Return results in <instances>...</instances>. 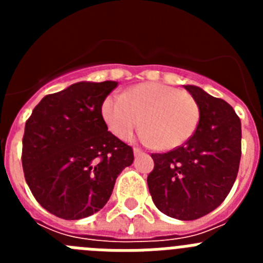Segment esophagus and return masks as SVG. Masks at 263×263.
I'll list each match as a JSON object with an SVG mask.
<instances>
[{
  "label": "esophagus",
  "instance_id": "esophagus-1",
  "mask_svg": "<svg viewBox=\"0 0 263 263\" xmlns=\"http://www.w3.org/2000/svg\"><path fill=\"white\" fill-rule=\"evenodd\" d=\"M133 153H134V155H136V157H138V155L143 154L142 150H141V148H138V147H134L133 148Z\"/></svg>",
  "mask_w": 263,
  "mask_h": 263
}]
</instances>
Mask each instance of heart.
I'll return each mask as SVG.
<instances>
[{
  "mask_svg": "<svg viewBox=\"0 0 263 263\" xmlns=\"http://www.w3.org/2000/svg\"><path fill=\"white\" fill-rule=\"evenodd\" d=\"M101 115L109 130L121 139L127 138L142 122L141 141L162 150H173L187 142L200 120L194 97L160 83H142L122 96L109 95Z\"/></svg>",
  "mask_w": 263,
  "mask_h": 263,
  "instance_id": "b5f03b06",
  "label": "heart"
}]
</instances>
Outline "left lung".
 <instances>
[{"mask_svg":"<svg viewBox=\"0 0 263 263\" xmlns=\"http://www.w3.org/2000/svg\"><path fill=\"white\" fill-rule=\"evenodd\" d=\"M200 120L183 146L153 154L147 185L158 210L178 220H196L216 210L234 184L241 159V121L227 101L184 85Z\"/></svg>","mask_w":263,"mask_h":263,"instance_id":"8db88e82","label":"left lung"}]
</instances>
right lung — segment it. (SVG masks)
Instances as JSON below:
<instances>
[{
    "label": "right lung",
    "mask_w": 263,
    "mask_h": 263,
    "mask_svg": "<svg viewBox=\"0 0 263 263\" xmlns=\"http://www.w3.org/2000/svg\"><path fill=\"white\" fill-rule=\"evenodd\" d=\"M116 81H80L47 95L26 121L22 166L45 210L64 220L99 212L133 163L130 146L108 132L101 106Z\"/></svg>",
    "instance_id": "right-lung-1"
}]
</instances>
